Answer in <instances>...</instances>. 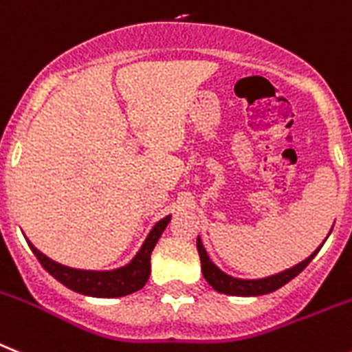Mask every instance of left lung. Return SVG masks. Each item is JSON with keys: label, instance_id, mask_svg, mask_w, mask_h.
Instances as JSON below:
<instances>
[{"label": "left lung", "instance_id": "8db88e82", "mask_svg": "<svg viewBox=\"0 0 352 352\" xmlns=\"http://www.w3.org/2000/svg\"><path fill=\"white\" fill-rule=\"evenodd\" d=\"M320 247H318L308 259H304L299 265H295V267L288 268V270L279 272L276 276L263 277V279H238V277L227 276L226 272H221L220 268L209 259L208 252L204 249L200 238H197V249H199L200 263H202V274L204 277H206V281H208L214 290L220 292V294L238 295V297H254V295H265L270 294V292H276L277 288H281L286 283H290L295 276H299L300 272L308 267L309 261L317 256Z\"/></svg>", "mask_w": 352, "mask_h": 352}]
</instances>
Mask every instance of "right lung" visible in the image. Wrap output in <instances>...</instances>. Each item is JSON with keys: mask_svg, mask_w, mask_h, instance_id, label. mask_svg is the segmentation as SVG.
Returning <instances> with one entry per match:
<instances>
[{"mask_svg": "<svg viewBox=\"0 0 352 352\" xmlns=\"http://www.w3.org/2000/svg\"><path fill=\"white\" fill-rule=\"evenodd\" d=\"M170 218L171 217H166L159 220L150 231V234L146 236V240H144L140 252L135 254V258L129 265L116 268V270L96 272L64 267L60 263L50 259L48 256H44L41 250L35 249L30 241H28V245H30L32 252L35 254V258L39 259V263L44 267V270L50 272L58 283L67 286L69 290L82 295H89V297H123V295H131L141 290L148 281L150 254L161 238L162 231L170 223Z\"/></svg>", "mask_w": 352, "mask_h": 352, "instance_id": "obj_1", "label": "right lung"}]
</instances>
